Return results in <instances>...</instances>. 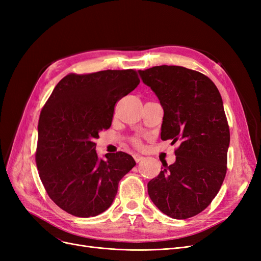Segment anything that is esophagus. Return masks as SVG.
<instances>
[{"mask_svg":"<svg viewBox=\"0 0 261 261\" xmlns=\"http://www.w3.org/2000/svg\"><path fill=\"white\" fill-rule=\"evenodd\" d=\"M134 159H135V161L138 163V162H140V161H143L145 158L141 155V154H139V153H134Z\"/></svg>","mask_w":261,"mask_h":261,"instance_id":"obj_1","label":"esophagus"}]
</instances>
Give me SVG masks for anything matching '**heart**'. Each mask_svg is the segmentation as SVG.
<instances>
[{"label": "heart", "mask_w": 261, "mask_h": 261, "mask_svg": "<svg viewBox=\"0 0 261 261\" xmlns=\"http://www.w3.org/2000/svg\"><path fill=\"white\" fill-rule=\"evenodd\" d=\"M133 143L135 144L136 146H139V145H140V141H139V139H137V138L134 139V140H133Z\"/></svg>", "instance_id": "heart-1"}]
</instances>
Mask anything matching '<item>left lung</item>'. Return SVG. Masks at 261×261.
Wrapping results in <instances>:
<instances>
[{
  "label": "left lung",
  "instance_id": "obj_1",
  "mask_svg": "<svg viewBox=\"0 0 261 261\" xmlns=\"http://www.w3.org/2000/svg\"><path fill=\"white\" fill-rule=\"evenodd\" d=\"M163 108L161 139L179 141L176 161L148 183L150 199L173 219H188L206 209L226 174L230 129L223 101L213 82L181 66L138 70Z\"/></svg>",
  "mask_w": 261,
  "mask_h": 261
}]
</instances>
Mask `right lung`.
<instances>
[{
	"mask_svg": "<svg viewBox=\"0 0 261 261\" xmlns=\"http://www.w3.org/2000/svg\"><path fill=\"white\" fill-rule=\"evenodd\" d=\"M136 70L69 74L55 86L39 117L36 162L50 198L75 217L111 206L118 181L135 167L128 153L99 159L94 139L111 126L114 106L139 85Z\"/></svg>",
	"mask_w": 261,
	"mask_h": 261,
	"instance_id": "right-lung-1",
	"label": "right lung"
}]
</instances>
